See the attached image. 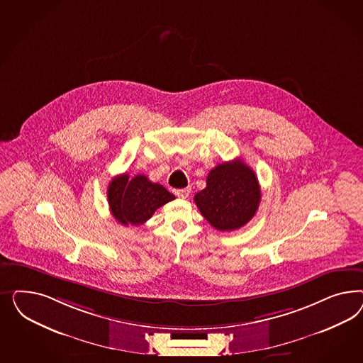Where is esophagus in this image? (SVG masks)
<instances>
[{
	"label": "esophagus",
	"instance_id": "1",
	"mask_svg": "<svg viewBox=\"0 0 363 363\" xmlns=\"http://www.w3.org/2000/svg\"><path fill=\"white\" fill-rule=\"evenodd\" d=\"M173 193L176 194L177 197L186 198L190 194V187H185V189H174Z\"/></svg>",
	"mask_w": 363,
	"mask_h": 363
}]
</instances>
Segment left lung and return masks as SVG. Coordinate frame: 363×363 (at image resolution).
I'll use <instances>...</instances> for the list:
<instances>
[{
	"mask_svg": "<svg viewBox=\"0 0 363 363\" xmlns=\"http://www.w3.org/2000/svg\"><path fill=\"white\" fill-rule=\"evenodd\" d=\"M261 201V187L253 170L241 160L210 170L206 187L194 202L210 225L220 231L237 230L252 220Z\"/></svg>",
	"mask_w": 363,
	"mask_h": 363,
	"instance_id": "1",
	"label": "left lung"
}]
</instances>
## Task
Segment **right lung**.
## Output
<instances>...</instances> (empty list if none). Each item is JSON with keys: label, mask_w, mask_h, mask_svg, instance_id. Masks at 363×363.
<instances>
[{"label": "right lung", "mask_w": 363, "mask_h": 363, "mask_svg": "<svg viewBox=\"0 0 363 363\" xmlns=\"http://www.w3.org/2000/svg\"><path fill=\"white\" fill-rule=\"evenodd\" d=\"M174 198L162 185L143 174L132 179L128 173L114 177L108 186L110 211L125 226L143 225L152 218L155 210Z\"/></svg>", "instance_id": "right-lung-1"}]
</instances>
